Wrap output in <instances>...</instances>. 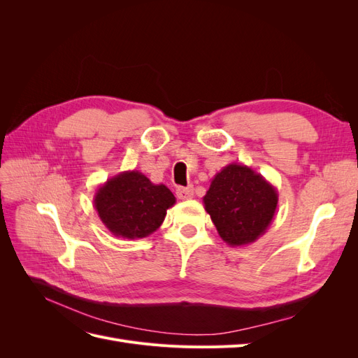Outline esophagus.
I'll return each instance as SVG.
<instances>
[{
    "instance_id": "esophagus-1",
    "label": "esophagus",
    "mask_w": 358,
    "mask_h": 358,
    "mask_svg": "<svg viewBox=\"0 0 358 358\" xmlns=\"http://www.w3.org/2000/svg\"><path fill=\"white\" fill-rule=\"evenodd\" d=\"M176 196L179 200H189L194 197V188L187 187V188H178Z\"/></svg>"
}]
</instances>
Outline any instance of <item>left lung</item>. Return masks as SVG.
<instances>
[{"mask_svg":"<svg viewBox=\"0 0 358 358\" xmlns=\"http://www.w3.org/2000/svg\"><path fill=\"white\" fill-rule=\"evenodd\" d=\"M203 203L221 239L230 246H245L272 224L278 191L251 167L231 162L216 173Z\"/></svg>","mask_w":358,"mask_h":358,"instance_id":"8db88e82","label":"left lung"}]
</instances>
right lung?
<instances>
[{
	"mask_svg": "<svg viewBox=\"0 0 358 358\" xmlns=\"http://www.w3.org/2000/svg\"><path fill=\"white\" fill-rule=\"evenodd\" d=\"M175 203L166 185H155L137 170L107 179L94 196V208L106 229L129 241L143 239L158 230Z\"/></svg>",
	"mask_w": 358,
	"mask_h": 358,
	"instance_id": "right-lung-1",
	"label": "right lung"
}]
</instances>
